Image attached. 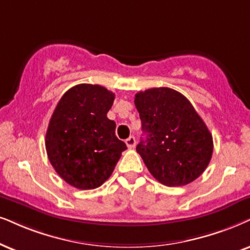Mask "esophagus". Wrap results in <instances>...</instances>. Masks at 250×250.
I'll list each match as a JSON object with an SVG mask.
<instances>
[{
	"mask_svg": "<svg viewBox=\"0 0 250 250\" xmlns=\"http://www.w3.org/2000/svg\"><path fill=\"white\" fill-rule=\"evenodd\" d=\"M125 144H127V146L129 148H134L136 145V140L134 136H130V137L127 138V140H125Z\"/></svg>",
	"mask_w": 250,
	"mask_h": 250,
	"instance_id": "34e87169",
	"label": "esophagus"
}]
</instances>
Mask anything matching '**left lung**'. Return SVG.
Wrapping results in <instances>:
<instances>
[{
	"instance_id": "obj_1",
	"label": "left lung",
	"mask_w": 250,
	"mask_h": 250,
	"mask_svg": "<svg viewBox=\"0 0 250 250\" xmlns=\"http://www.w3.org/2000/svg\"><path fill=\"white\" fill-rule=\"evenodd\" d=\"M142 130L136 146L148 172L163 185L180 187L194 181L209 165L212 135L190 102L169 87H154L135 96Z\"/></svg>"
}]
</instances>
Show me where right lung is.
Segmentation results:
<instances>
[{"label":"right lung","mask_w":250,"mask_h":250,"mask_svg":"<svg viewBox=\"0 0 250 250\" xmlns=\"http://www.w3.org/2000/svg\"><path fill=\"white\" fill-rule=\"evenodd\" d=\"M114 98L100 85L78 84L55 107L46 132L47 156L56 173L72 187H100L127 148L115 136V122L107 118Z\"/></svg>","instance_id":"right-lung-1"}]
</instances>
